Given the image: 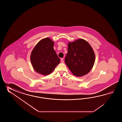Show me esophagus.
Wrapping results in <instances>:
<instances>
[{
    "label": "esophagus",
    "instance_id": "1",
    "mask_svg": "<svg viewBox=\"0 0 122 122\" xmlns=\"http://www.w3.org/2000/svg\"><path fill=\"white\" fill-rule=\"evenodd\" d=\"M61 61L62 63H63L64 62V59H63V58H61Z\"/></svg>",
    "mask_w": 122,
    "mask_h": 122
}]
</instances>
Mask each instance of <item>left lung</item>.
<instances>
[{
    "label": "left lung",
    "instance_id": "8db88e82",
    "mask_svg": "<svg viewBox=\"0 0 122 122\" xmlns=\"http://www.w3.org/2000/svg\"><path fill=\"white\" fill-rule=\"evenodd\" d=\"M95 61L93 50L85 40L78 39L68 43L65 61L73 75L80 77L87 74L93 67Z\"/></svg>",
    "mask_w": 122,
    "mask_h": 122
}]
</instances>
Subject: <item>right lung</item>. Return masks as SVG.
Instances as JSON below:
<instances>
[{
	"mask_svg": "<svg viewBox=\"0 0 122 122\" xmlns=\"http://www.w3.org/2000/svg\"><path fill=\"white\" fill-rule=\"evenodd\" d=\"M54 42L49 38L42 39L34 47L30 55L34 70L43 75H49L59 64L60 59L54 49Z\"/></svg>",
	"mask_w": 122,
	"mask_h": 122,
	"instance_id": "add662e5",
	"label": "right lung"
}]
</instances>
